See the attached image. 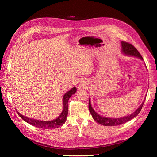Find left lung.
<instances>
[{"label": "left lung", "instance_id": "left-lung-1", "mask_svg": "<svg viewBox=\"0 0 157 157\" xmlns=\"http://www.w3.org/2000/svg\"><path fill=\"white\" fill-rule=\"evenodd\" d=\"M121 46H122V52L123 54L131 56H134L137 57V58H139L141 59H143V58L141 56V54L139 53V52L135 48V47L132 44H130L129 42L122 41L121 42ZM145 100L144 102L141 103V105L139 107V108L137 109L136 111H134L132 114H130L129 115H127L124 117H121V118H107L105 117H102L99 115L95 111L93 108L92 107L91 103L89 99V103H88V107H89V111L90 112L94 119L99 124H100L103 126H118L124 124L128 122L129 121L132 120V118H134L135 117H136L140 112L141 111L142 107L144 103Z\"/></svg>", "mask_w": 157, "mask_h": 157}]
</instances>
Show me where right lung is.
Wrapping results in <instances>:
<instances>
[{
  "mask_svg": "<svg viewBox=\"0 0 157 157\" xmlns=\"http://www.w3.org/2000/svg\"><path fill=\"white\" fill-rule=\"evenodd\" d=\"M76 92H77V88L75 87H73L72 89L70 90L69 91L65 94L63 98V111L61 112V115L57 118L56 119H54L53 121H39L36 119H33V118L26 117L21 115V114L17 111V113L19 116H20L23 121H25L26 122L29 123V124L34 126L42 128V129H54V128H59L64 124L66 121V119H67V117L68 115V101L70 97Z\"/></svg>",
  "mask_w": 157,
  "mask_h": 157,
  "instance_id": "obj_1",
  "label": "right lung"
}]
</instances>
